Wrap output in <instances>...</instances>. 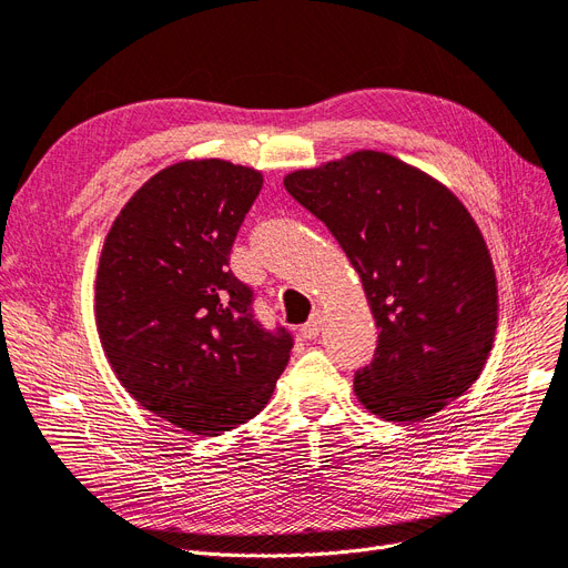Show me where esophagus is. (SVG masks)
<instances>
[{"label":"esophagus","mask_w":568,"mask_h":568,"mask_svg":"<svg viewBox=\"0 0 568 568\" xmlns=\"http://www.w3.org/2000/svg\"><path fill=\"white\" fill-rule=\"evenodd\" d=\"M321 329H323V313L316 308L311 313V318H308V323L302 327V334H304V339H316L318 334H321Z\"/></svg>","instance_id":"34e87169"}]
</instances>
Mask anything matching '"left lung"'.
Instances as JSON below:
<instances>
[{
	"mask_svg": "<svg viewBox=\"0 0 568 568\" xmlns=\"http://www.w3.org/2000/svg\"><path fill=\"white\" fill-rule=\"evenodd\" d=\"M287 194L337 239L379 327L355 372L384 422H422L464 395L496 334L498 292L485 239L447 186L384 152H355L285 178Z\"/></svg>",
	"mask_w": 568,
	"mask_h": 568,
	"instance_id": "obj_1",
	"label": "left lung"
}]
</instances>
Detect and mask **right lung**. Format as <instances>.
I'll use <instances>...</instances> for the list:
<instances>
[{
	"label": "right lung",
	"instance_id": "obj_1",
	"mask_svg": "<svg viewBox=\"0 0 568 568\" xmlns=\"http://www.w3.org/2000/svg\"><path fill=\"white\" fill-rule=\"evenodd\" d=\"M262 173L182 161L144 182L114 220L98 266L95 321L135 400L182 430L220 435L257 416L295 339L255 318L229 268Z\"/></svg>",
	"mask_w": 568,
	"mask_h": 568
}]
</instances>
